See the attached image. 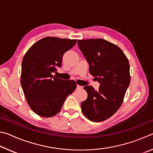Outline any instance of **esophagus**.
Listing matches in <instances>:
<instances>
[{"mask_svg": "<svg viewBox=\"0 0 153 153\" xmlns=\"http://www.w3.org/2000/svg\"><path fill=\"white\" fill-rule=\"evenodd\" d=\"M82 86H79V85H77V90H80V89H82Z\"/></svg>", "mask_w": 153, "mask_h": 153, "instance_id": "1", "label": "esophagus"}]
</instances>
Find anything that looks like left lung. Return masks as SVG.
<instances>
[{
  "label": "left lung",
  "mask_w": 153,
  "mask_h": 153,
  "mask_svg": "<svg viewBox=\"0 0 153 153\" xmlns=\"http://www.w3.org/2000/svg\"><path fill=\"white\" fill-rule=\"evenodd\" d=\"M77 44L89 63L90 74L100 83L98 90L84 88L88 97L81 103L82 113L90 121H102L122 104L130 83L128 59L120 47L101 38L79 40Z\"/></svg>",
  "instance_id": "8db88e82"
}]
</instances>
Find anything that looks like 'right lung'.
I'll return each mask as SVG.
<instances>
[{
	"instance_id": "right-lung-1",
	"label": "right lung",
	"mask_w": 153,
	"mask_h": 153,
	"mask_svg": "<svg viewBox=\"0 0 153 153\" xmlns=\"http://www.w3.org/2000/svg\"><path fill=\"white\" fill-rule=\"evenodd\" d=\"M76 42V40L44 38L33 44L23 59V91L30 108L41 117L57 114L67 96L76 88L74 80L65 81L53 76L56 67L61 66L64 53Z\"/></svg>"
}]
</instances>
